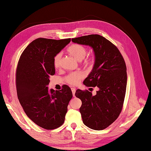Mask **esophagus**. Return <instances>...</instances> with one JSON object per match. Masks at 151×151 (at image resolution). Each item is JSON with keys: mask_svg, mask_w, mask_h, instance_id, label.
Wrapping results in <instances>:
<instances>
[{"mask_svg": "<svg viewBox=\"0 0 151 151\" xmlns=\"http://www.w3.org/2000/svg\"><path fill=\"white\" fill-rule=\"evenodd\" d=\"M71 91H72V93L73 96H75V92H76V89L73 88V87H71Z\"/></svg>", "mask_w": 151, "mask_h": 151, "instance_id": "obj_1", "label": "esophagus"}]
</instances>
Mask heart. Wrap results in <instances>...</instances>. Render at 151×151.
Segmentation results:
<instances>
[{"instance_id": "obj_1", "label": "heart", "mask_w": 151, "mask_h": 151, "mask_svg": "<svg viewBox=\"0 0 151 151\" xmlns=\"http://www.w3.org/2000/svg\"><path fill=\"white\" fill-rule=\"evenodd\" d=\"M68 51L73 57L78 61H82V60L86 57L87 54V50L83 45L79 44H73L69 46L68 49ZM62 57V53L59 52L55 55L53 60V64L55 68H58L60 66V58ZM83 63L87 65H91L93 64L92 58H87L83 61ZM83 77V74L80 71H75L69 73V74L65 77V81L68 83L75 85L78 82L80 79Z\"/></svg>"}]
</instances>
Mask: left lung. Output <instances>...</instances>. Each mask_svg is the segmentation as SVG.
Listing matches in <instances>:
<instances>
[{"mask_svg":"<svg viewBox=\"0 0 151 151\" xmlns=\"http://www.w3.org/2000/svg\"><path fill=\"white\" fill-rule=\"evenodd\" d=\"M72 41L93 50V68L83 83L87 87L96 86L99 91L93 95L88 91L77 89L75 96L82 101L80 112L83 123L94 130H103L122 111L127 86L124 59L113 44L99 35L72 38Z\"/></svg>","mask_w":151,"mask_h":151,"instance_id":"obj_1","label":"left lung"}]
</instances>
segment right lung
<instances>
[{
  "label": "right lung",
  "instance_id": "obj_1",
  "mask_svg": "<svg viewBox=\"0 0 151 151\" xmlns=\"http://www.w3.org/2000/svg\"><path fill=\"white\" fill-rule=\"evenodd\" d=\"M70 42L39 38L27 45L21 55L16 72L17 92L26 115L35 124L51 130L64 124L68 106L73 97L71 89H49L54 75V57Z\"/></svg>",
  "mask_w": 151,
  "mask_h": 151
}]
</instances>
